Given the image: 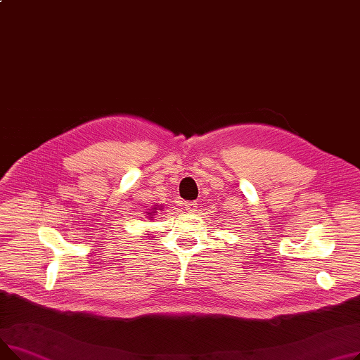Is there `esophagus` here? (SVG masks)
I'll return each mask as SVG.
<instances>
[{
    "instance_id": "esophagus-1",
    "label": "esophagus",
    "mask_w": 360,
    "mask_h": 360,
    "mask_svg": "<svg viewBox=\"0 0 360 360\" xmlns=\"http://www.w3.org/2000/svg\"><path fill=\"white\" fill-rule=\"evenodd\" d=\"M198 209V202L197 201H186L185 202V210L188 213H197Z\"/></svg>"
}]
</instances>
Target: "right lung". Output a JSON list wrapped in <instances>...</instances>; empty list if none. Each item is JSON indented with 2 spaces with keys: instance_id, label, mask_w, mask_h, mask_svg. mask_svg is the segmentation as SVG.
<instances>
[{
  "instance_id": "1",
  "label": "right lung",
  "mask_w": 360,
  "mask_h": 360,
  "mask_svg": "<svg viewBox=\"0 0 360 360\" xmlns=\"http://www.w3.org/2000/svg\"><path fill=\"white\" fill-rule=\"evenodd\" d=\"M158 210H163V205H158V207L155 205L151 210L148 209V212H147V219H148V220H153V216L158 213Z\"/></svg>"
}]
</instances>
